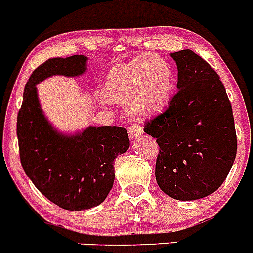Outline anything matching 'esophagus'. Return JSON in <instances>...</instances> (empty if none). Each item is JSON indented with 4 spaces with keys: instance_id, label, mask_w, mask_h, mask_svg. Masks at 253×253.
Wrapping results in <instances>:
<instances>
[{
    "instance_id": "34e87169",
    "label": "esophagus",
    "mask_w": 253,
    "mask_h": 253,
    "mask_svg": "<svg viewBox=\"0 0 253 253\" xmlns=\"http://www.w3.org/2000/svg\"><path fill=\"white\" fill-rule=\"evenodd\" d=\"M143 133V128L138 125H132V126L128 127V134L131 140H136Z\"/></svg>"
}]
</instances>
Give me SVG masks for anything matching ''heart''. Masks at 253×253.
I'll return each mask as SVG.
<instances>
[{
  "mask_svg": "<svg viewBox=\"0 0 253 253\" xmlns=\"http://www.w3.org/2000/svg\"><path fill=\"white\" fill-rule=\"evenodd\" d=\"M173 89V73L166 61L152 53H143L128 62L119 63L108 72L106 96L100 101L127 102V113L142 120L160 112Z\"/></svg>",
  "mask_w": 253,
  "mask_h": 253,
  "instance_id": "obj_1",
  "label": "heart"
}]
</instances>
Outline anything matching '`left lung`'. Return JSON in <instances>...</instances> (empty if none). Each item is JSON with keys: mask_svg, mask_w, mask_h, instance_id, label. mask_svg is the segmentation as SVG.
I'll list each match as a JSON object with an SVG mask.
<instances>
[{"mask_svg": "<svg viewBox=\"0 0 253 253\" xmlns=\"http://www.w3.org/2000/svg\"><path fill=\"white\" fill-rule=\"evenodd\" d=\"M177 65V93L143 131L160 153L156 181L180 201L200 200L226 180L237 151L231 102L216 71L191 49L171 53Z\"/></svg>", "mask_w": 253, "mask_h": 253, "instance_id": "1", "label": "left lung"}]
</instances>
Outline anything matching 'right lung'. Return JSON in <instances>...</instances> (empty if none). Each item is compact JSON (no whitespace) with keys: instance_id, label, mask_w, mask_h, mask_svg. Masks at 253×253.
Instances as JSON below:
<instances>
[{"instance_id":"obj_1","label":"right lung","mask_w":253,"mask_h":253,"mask_svg":"<svg viewBox=\"0 0 253 253\" xmlns=\"http://www.w3.org/2000/svg\"><path fill=\"white\" fill-rule=\"evenodd\" d=\"M88 58L75 55L49 58L28 79L17 116L20 159L25 173L49 201L68 211L102 204L115 181L113 161L129 147L119 126H88L76 133L56 128L44 115L37 84L52 76L79 77Z\"/></svg>"}]
</instances>
